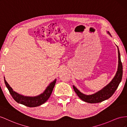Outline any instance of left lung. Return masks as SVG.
I'll return each mask as SVG.
<instances>
[{
    "label": "left lung",
    "mask_w": 127,
    "mask_h": 127,
    "mask_svg": "<svg viewBox=\"0 0 127 127\" xmlns=\"http://www.w3.org/2000/svg\"><path fill=\"white\" fill-rule=\"evenodd\" d=\"M107 33L111 35L110 32L108 31H107ZM117 47L118 50L119 63L118 71L112 80V81L109 84L107 85L106 86H105L103 89L95 94H92V95H86V94H83L80 92L74 86H73L74 92L81 99L89 103H97L102 102L105 100L108 99L113 95V94L118 88L119 84H120V82L121 81L123 73V68L121 61L120 54L118 46Z\"/></svg>",
    "instance_id": "obj_1"
}]
</instances>
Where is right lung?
I'll list each match as a JSON object with an SVG mask.
<instances>
[{"label":"right lung","instance_id":"right-lung-1","mask_svg":"<svg viewBox=\"0 0 127 127\" xmlns=\"http://www.w3.org/2000/svg\"><path fill=\"white\" fill-rule=\"evenodd\" d=\"M4 81L6 87L8 89L10 94L16 102L23 104L28 107H33L41 105L48 99L50 95H51L53 88L56 84V79H55L53 82L50 83L43 93L40 94L38 96L34 97L24 96L23 95H20V94L14 91L13 89L10 87L9 84L6 81L5 77Z\"/></svg>","mask_w":127,"mask_h":127}]
</instances>
